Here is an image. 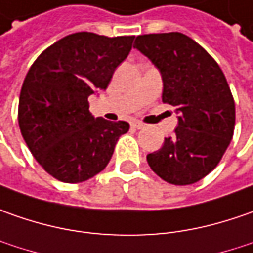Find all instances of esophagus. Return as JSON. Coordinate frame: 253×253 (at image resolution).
<instances>
[{"mask_svg":"<svg viewBox=\"0 0 253 253\" xmlns=\"http://www.w3.org/2000/svg\"><path fill=\"white\" fill-rule=\"evenodd\" d=\"M131 127H134V128H138V130H140V128H143L144 127V123H141L140 120H133V122H131Z\"/></svg>","mask_w":253,"mask_h":253,"instance_id":"obj_1","label":"esophagus"}]
</instances>
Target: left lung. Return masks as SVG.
<instances>
[{
	"label": "left lung",
	"mask_w": 253,
	"mask_h": 253,
	"mask_svg": "<svg viewBox=\"0 0 253 253\" xmlns=\"http://www.w3.org/2000/svg\"><path fill=\"white\" fill-rule=\"evenodd\" d=\"M137 48L161 73L162 102L178 113V126L158 151L147 155L151 169L172 185L196 183L218 165L235 126V103L220 66L189 36H137Z\"/></svg>",
	"instance_id": "obj_1"
}]
</instances>
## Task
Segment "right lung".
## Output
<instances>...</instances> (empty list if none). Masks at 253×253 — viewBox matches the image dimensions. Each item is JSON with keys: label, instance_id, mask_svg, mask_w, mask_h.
I'll return each instance as SVG.
<instances>
[{"label": "right lung", "instance_id": "1", "mask_svg": "<svg viewBox=\"0 0 253 253\" xmlns=\"http://www.w3.org/2000/svg\"><path fill=\"white\" fill-rule=\"evenodd\" d=\"M134 36L78 32L46 48L23 81L18 122L36 161L66 183L88 180L106 168L127 122L93 118L88 98L105 91Z\"/></svg>", "mask_w": 253, "mask_h": 253}]
</instances>
